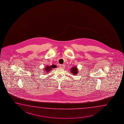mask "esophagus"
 <instances>
[{
  "label": "esophagus",
  "instance_id": "esophagus-1",
  "mask_svg": "<svg viewBox=\"0 0 124 124\" xmlns=\"http://www.w3.org/2000/svg\"><path fill=\"white\" fill-rule=\"evenodd\" d=\"M60 67L62 68H65V65H60Z\"/></svg>",
  "mask_w": 124,
  "mask_h": 124
}]
</instances>
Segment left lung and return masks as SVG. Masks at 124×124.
Returning <instances> with one entry per match:
<instances>
[{"label": "left lung", "mask_w": 124, "mask_h": 124, "mask_svg": "<svg viewBox=\"0 0 124 124\" xmlns=\"http://www.w3.org/2000/svg\"><path fill=\"white\" fill-rule=\"evenodd\" d=\"M78 68L77 67L74 66L72 67L71 69V73L73 74V75L75 76L78 74Z\"/></svg>", "instance_id": "obj_1"}]
</instances>
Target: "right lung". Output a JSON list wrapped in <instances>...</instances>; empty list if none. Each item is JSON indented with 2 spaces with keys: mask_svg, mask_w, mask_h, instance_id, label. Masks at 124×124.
I'll use <instances>...</instances> for the list:
<instances>
[{
  "mask_svg": "<svg viewBox=\"0 0 124 124\" xmlns=\"http://www.w3.org/2000/svg\"><path fill=\"white\" fill-rule=\"evenodd\" d=\"M56 67L57 66L55 65H52L51 66H46V67L44 69V70L45 72L44 73H48V72H49L52 69L56 68Z\"/></svg>",
  "mask_w": 124,
  "mask_h": 124,
  "instance_id": "obj_1",
  "label": "right lung"
}]
</instances>
